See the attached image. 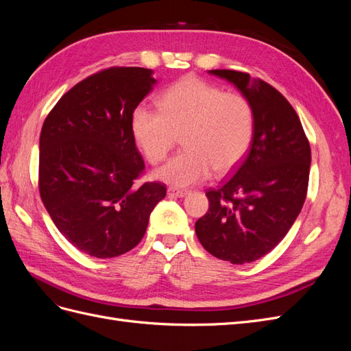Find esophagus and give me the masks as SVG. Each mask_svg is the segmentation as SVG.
I'll return each mask as SVG.
<instances>
[{"label": "esophagus", "mask_w": 351, "mask_h": 351, "mask_svg": "<svg viewBox=\"0 0 351 351\" xmlns=\"http://www.w3.org/2000/svg\"><path fill=\"white\" fill-rule=\"evenodd\" d=\"M189 192L187 190H180V189H174V187H168L167 195L169 197H184Z\"/></svg>", "instance_id": "esophagus-1"}]
</instances>
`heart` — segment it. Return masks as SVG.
<instances>
[{"mask_svg": "<svg viewBox=\"0 0 351 351\" xmlns=\"http://www.w3.org/2000/svg\"><path fill=\"white\" fill-rule=\"evenodd\" d=\"M158 108L137 105L130 125L136 143L154 165L165 161L182 136L184 149L155 174L164 183L190 186L210 171L224 176L249 151L254 112L239 92L186 76L159 95Z\"/></svg>", "mask_w": 351, "mask_h": 351, "instance_id": "heart-1", "label": "heart"}]
</instances>
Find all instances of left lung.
Instances as JSON below:
<instances>
[{"label":"left lung","instance_id":"obj_1","mask_svg":"<svg viewBox=\"0 0 351 351\" xmlns=\"http://www.w3.org/2000/svg\"><path fill=\"white\" fill-rule=\"evenodd\" d=\"M209 73L231 82L250 101L254 134L232 176L206 190L209 209L195 230L210 254L243 265L269 253L300 214L311 145L291 104L269 83L244 71Z\"/></svg>","mask_w":351,"mask_h":351}]
</instances>
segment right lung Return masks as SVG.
I'll return each instance as SVG.
<instances>
[{
	"mask_svg": "<svg viewBox=\"0 0 351 351\" xmlns=\"http://www.w3.org/2000/svg\"><path fill=\"white\" fill-rule=\"evenodd\" d=\"M155 82L149 69L101 70L62 95L42 125L40 199L61 234L89 256L137 246L167 195L162 183L136 186L145 162L130 120Z\"/></svg>",
	"mask_w": 351,
	"mask_h": 351,
	"instance_id": "right-lung-1",
	"label": "right lung"
}]
</instances>
